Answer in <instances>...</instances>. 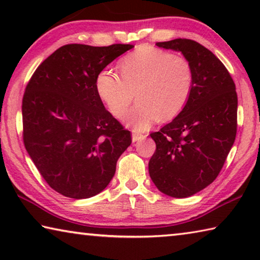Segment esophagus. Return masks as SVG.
<instances>
[{"instance_id": "34e87169", "label": "esophagus", "mask_w": 260, "mask_h": 260, "mask_svg": "<svg viewBox=\"0 0 260 260\" xmlns=\"http://www.w3.org/2000/svg\"><path fill=\"white\" fill-rule=\"evenodd\" d=\"M144 138H146V135L139 133L138 131H135V129L132 131V140H133V142H136V141H140V140H143Z\"/></svg>"}]
</instances>
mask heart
I'll return each instance as SVG.
<instances>
[{"mask_svg": "<svg viewBox=\"0 0 260 260\" xmlns=\"http://www.w3.org/2000/svg\"><path fill=\"white\" fill-rule=\"evenodd\" d=\"M119 77L102 71L95 87L100 100L117 119H122L134 100L138 105L127 118L136 131H146L159 119L170 121L181 113L193 89L191 64L182 56L152 47H140L117 65Z\"/></svg>", "mask_w": 260, "mask_h": 260, "instance_id": "1", "label": "heart"}]
</instances>
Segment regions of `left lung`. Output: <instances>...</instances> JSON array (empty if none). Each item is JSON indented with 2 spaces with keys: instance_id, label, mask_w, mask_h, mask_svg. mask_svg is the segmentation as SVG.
<instances>
[{
  "instance_id": "1",
  "label": "left lung",
  "mask_w": 260,
  "mask_h": 260,
  "mask_svg": "<svg viewBox=\"0 0 260 260\" xmlns=\"http://www.w3.org/2000/svg\"><path fill=\"white\" fill-rule=\"evenodd\" d=\"M180 51L193 71V89L186 109L151 133L156 151L149 174L158 190L184 199L212 183L234 144L237 94L230 72L213 52L189 39L157 42Z\"/></svg>"
}]
</instances>
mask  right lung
<instances>
[{
    "label": "right lung",
    "mask_w": 260,
    "mask_h": 260,
    "mask_svg": "<svg viewBox=\"0 0 260 260\" xmlns=\"http://www.w3.org/2000/svg\"><path fill=\"white\" fill-rule=\"evenodd\" d=\"M132 45H65L45 59L26 86L23 140L46 182L63 196L98 195L131 146V132L105 110L96 93L100 72Z\"/></svg>",
    "instance_id": "right-lung-1"
}]
</instances>
